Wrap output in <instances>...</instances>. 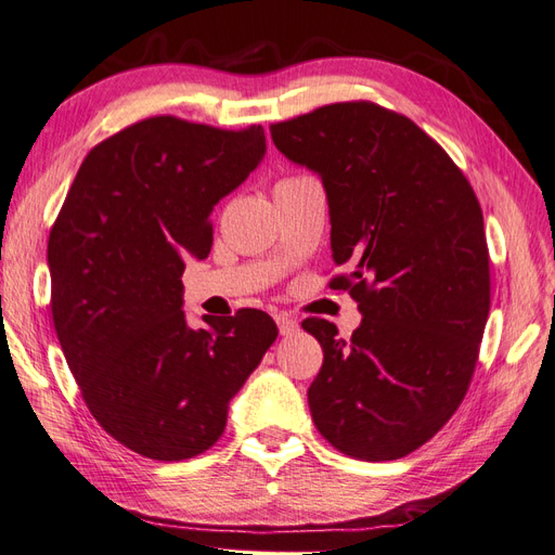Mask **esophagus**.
<instances>
[{"instance_id": "1", "label": "esophagus", "mask_w": 555, "mask_h": 555, "mask_svg": "<svg viewBox=\"0 0 555 555\" xmlns=\"http://www.w3.org/2000/svg\"><path fill=\"white\" fill-rule=\"evenodd\" d=\"M276 325H279V333L281 335H293L297 333V328H300V323H297L295 319H291L288 314H276Z\"/></svg>"}]
</instances>
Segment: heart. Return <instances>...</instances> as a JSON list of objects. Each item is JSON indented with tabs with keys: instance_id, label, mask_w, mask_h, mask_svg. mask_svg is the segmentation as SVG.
<instances>
[{
	"instance_id": "b5f03b06",
	"label": "heart",
	"mask_w": 555,
	"mask_h": 555,
	"mask_svg": "<svg viewBox=\"0 0 555 555\" xmlns=\"http://www.w3.org/2000/svg\"><path fill=\"white\" fill-rule=\"evenodd\" d=\"M291 178H297V176H291ZM291 178H281V180H279V182H283V180H291Z\"/></svg>"
}]
</instances>
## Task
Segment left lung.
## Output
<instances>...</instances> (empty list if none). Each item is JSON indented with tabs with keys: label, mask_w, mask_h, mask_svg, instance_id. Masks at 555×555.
I'll return each mask as SVG.
<instances>
[{
	"label": "left lung",
	"mask_w": 555,
	"mask_h": 555,
	"mask_svg": "<svg viewBox=\"0 0 555 555\" xmlns=\"http://www.w3.org/2000/svg\"><path fill=\"white\" fill-rule=\"evenodd\" d=\"M279 152L317 170L337 267L363 321L349 339L309 317L323 365L307 391L333 448L405 457L436 436L472 385L490 311L482 210L438 142L371 101L333 103L269 126Z\"/></svg>",
	"instance_id": "1"
}]
</instances>
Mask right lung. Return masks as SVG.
I'll return each instance as SVG.
<instances>
[{
    "label": "right lung",
    "instance_id": "right-lung-1",
    "mask_svg": "<svg viewBox=\"0 0 555 555\" xmlns=\"http://www.w3.org/2000/svg\"><path fill=\"white\" fill-rule=\"evenodd\" d=\"M264 131L159 115L105 138L81 162L49 234L51 314L95 422L159 462L206 452L279 331L260 309L182 307L184 260L208 258L210 212L264 156Z\"/></svg>",
    "mask_w": 555,
    "mask_h": 555
}]
</instances>
